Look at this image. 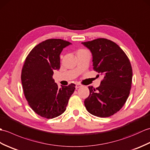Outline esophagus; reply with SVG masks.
<instances>
[{
  "label": "esophagus",
  "instance_id": "1",
  "mask_svg": "<svg viewBox=\"0 0 150 150\" xmlns=\"http://www.w3.org/2000/svg\"><path fill=\"white\" fill-rule=\"evenodd\" d=\"M81 85H80L79 84H76V86H75L76 89L79 88H81Z\"/></svg>",
  "mask_w": 150,
  "mask_h": 150
}]
</instances>
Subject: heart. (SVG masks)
<instances>
[{
	"instance_id": "heart-1",
	"label": "heart",
	"mask_w": 150,
	"mask_h": 150,
	"mask_svg": "<svg viewBox=\"0 0 150 150\" xmlns=\"http://www.w3.org/2000/svg\"><path fill=\"white\" fill-rule=\"evenodd\" d=\"M82 50H79V51H82Z\"/></svg>"
}]
</instances>
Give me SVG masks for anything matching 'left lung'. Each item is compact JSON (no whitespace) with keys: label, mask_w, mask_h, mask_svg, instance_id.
Wrapping results in <instances>:
<instances>
[{"label":"left lung","mask_w":150,"mask_h":150,"mask_svg":"<svg viewBox=\"0 0 150 150\" xmlns=\"http://www.w3.org/2000/svg\"><path fill=\"white\" fill-rule=\"evenodd\" d=\"M91 51L93 69L103 75L99 86H88L90 95L84 105L90 113L108 117L125 104L131 90L132 68L128 57L113 41L99 38L82 42Z\"/></svg>","instance_id":"obj_1"}]
</instances>
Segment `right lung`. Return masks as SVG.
Here are the masks:
<instances>
[{
    "instance_id": "right-lung-1",
    "label": "right lung",
    "mask_w": 150,
    "mask_h": 150,
    "mask_svg": "<svg viewBox=\"0 0 150 150\" xmlns=\"http://www.w3.org/2000/svg\"><path fill=\"white\" fill-rule=\"evenodd\" d=\"M71 44L60 39H47L37 44L28 54L22 67L21 81L24 96L39 115L53 119L64 112L75 85L59 88L53 79L60 69V54Z\"/></svg>"
}]
</instances>
